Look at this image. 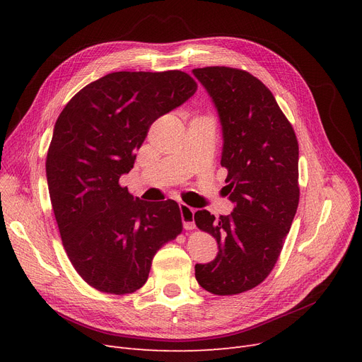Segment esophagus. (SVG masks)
<instances>
[{
	"label": "esophagus",
	"mask_w": 362,
	"mask_h": 362,
	"mask_svg": "<svg viewBox=\"0 0 362 362\" xmlns=\"http://www.w3.org/2000/svg\"><path fill=\"white\" fill-rule=\"evenodd\" d=\"M179 208H180L183 227H185L186 230H194L195 229V220H194L195 210H194L192 206H189L186 204H179Z\"/></svg>",
	"instance_id": "1"
}]
</instances>
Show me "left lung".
<instances>
[{"instance_id":"obj_1","label":"left lung","mask_w":362,"mask_h":362,"mask_svg":"<svg viewBox=\"0 0 362 362\" xmlns=\"http://www.w3.org/2000/svg\"><path fill=\"white\" fill-rule=\"evenodd\" d=\"M223 129L221 165L233 213H195L198 229L216 238L214 261L195 265L201 288L227 296L251 291L274 269L299 202V146L272 90L251 73L224 66L194 69Z\"/></svg>"}]
</instances>
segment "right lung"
Listing matches in <instances>:
<instances>
[{
	"instance_id": "obj_1",
	"label": "right lung",
	"mask_w": 362,
	"mask_h": 362,
	"mask_svg": "<svg viewBox=\"0 0 362 362\" xmlns=\"http://www.w3.org/2000/svg\"><path fill=\"white\" fill-rule=\"evenodd\" d=\"M197 88L180 70L114 71L81 89L55 122L45 163L51 205L71 265L100 292L141 289L156 252L182 233L176 201L133 198L119 180L149 126Z\"/></svg>"
}]
</instances>
